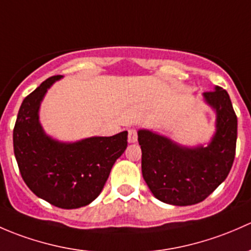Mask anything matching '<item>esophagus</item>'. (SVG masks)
<instances>
[{"label":"esophagus","mask_w":251,"mask_h":251,"mask_svg":"<svg viewBox=\"0 0 251 251\" xmlns=\"http://www.w3.org/2000/svg\"><path fill=\"white\" fill-rule=\"evenodd\" d=\"M136 140H138V131H136V129L130 128L128 130V141L129 143H135Z\"/></svg>","instance_id":"obj_1"}]
</instances>
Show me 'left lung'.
I'll return each mask as SVG.
<instances>
[{
  "label": "left lung",
  "instance_id": "8db88e82",
  "mask_svg": "<svg viewBox=\"0 0 251 251\" xmlns=\"http://www.w3.org/2000/svg\"><path fill=\"white\" fill-rule=\"evenodd\" d=\"M218 113L216 134L209 146L188 149L149 130H139L144 180L157 200L192 205L205 200L231 170L236 156L237 116L224 88L204 93Z\"/></svg>",
  "mask_w": 251,
  "mask_h": 251
}]
</instances>
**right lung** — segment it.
Wrapping results in <instances>:
<instances>
[{
  "mask_svg": "<svg viewBox=\"0 0 251 251\" xmlns=\"http://www.w3.org/2000/svg\"><path fill=\"white\" fill-rule=\"evenodd\" d=\"M60 77H49L23 100L13 147L23 180L37 197L58 208L76 209L100 195L111 168L126 149L128 131L75 144L48 138L38 123V108L48 88Z\"/></svg>",
  "mask_w": 251,
  "mask_h": 251,
  "instance_id": "obj_1",
  "label": "right lung"
}]
</instances>
